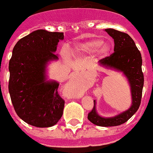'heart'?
<instances>
[{"instance_id":"heart-1","label":"heart","mask_w":153,"mask_h":153,"mask_svg":"<svg viewBox=\"0 0 153 153\" xmlns=\"http://www.w3.org/2000/svg\"><path fill=\"white\" fill-rule=\"evenodd\" d=\"M99 51V53L105 56L109 51V47L107 44L103 43L101 39H92L81 43L78 45L74 50V54L77 56H83L88 54L94 53L95 52Z\"/></svg>"}]
</instances>
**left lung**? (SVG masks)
<instances>
[{
    "instance_id": "left-lung-1",
    "label": "left lung",
    "mask_w": 153,
    "mask_h": 153,
    "mask_svg": "<svg viewBox=\"0 0 153 153\" xmlns=\"http://www.w3.org/2000/svg\"><path fill=\"white\" fill-rule=\"evenodd\" d=\"M114 40V53L99 61L100 65L114 68L123 71L131 84L132 105L128 110L114 117H100L94 106L88 113V120L100 126H116L127 122L140 108L143 87V74L142 71V56L134 40L128 34L114 29H105Z\"/></svg>"
}]
</instances>
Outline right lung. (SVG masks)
Listing matches in <instances>:
<instances>
[{
  "instance_id": "add662e5",
  "label": "right lung",
  "mask_w": 153,
  "mask_h": 153,
  "mask_svg": "<svg viewBox=\"0 0 153 153\" xmlns=\"http://www.w3.org/2000/svg\"><path fill=\"white\" fill-rule=\"evenodd\" d=\"M63 32L37 30L24 36L13 47L9 63V92L20 118L36 127L55 125L63 114L65 100L58 93L59 84L45 82V65L57 59L56 45Z\"/></svg>"
}]
</instances>
